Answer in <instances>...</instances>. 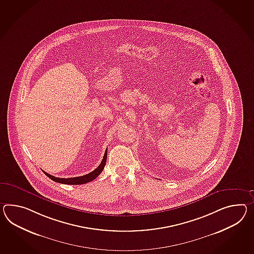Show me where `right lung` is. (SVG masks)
I'll return each instance as SVG.
<instances>
[{"mask_svg": "<svg viewBox=\"0 0 254 254\" xmlns=\"http://www.w3.org/2000/svg\"><path fill=\"white\" fill-rule=\"evenodd\" d=\"M106 158H107V149H105V155H104V158H103V161L100 163L99 166L96 168L95 170H93V172H91L88 174L85 175H82V176H79V177H73V178H59V177H55L53 175H50L49 173L44 172L43 173L52 180L54 182L57 183H60V184H64V185H83V184H87L91 181L95 179L96 177H98L100 175V173H102V171L104 170L105 168V162H106Z\"/></svg>", "mask_w": 254, "mask_h": 254, "instance_id": "obj_1", "label": "right lung"}]
</instances>
